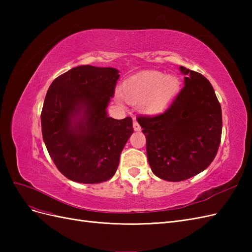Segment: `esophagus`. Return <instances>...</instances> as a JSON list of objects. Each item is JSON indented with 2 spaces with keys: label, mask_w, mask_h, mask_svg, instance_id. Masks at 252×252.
<instances>
[{
  "label": "esophagus",
  "mask_w": 252,
  "mask_h": 252,
  "mask_svg": "<svg viewBox=\"0 0 252 252\" xmlns=\"http://www.w3.org/2000/svg\"><path fill=\"white\" fill-rule=\"evenodd\" d=\"M133 129H134V131H140L141 130V126L139 125V123L136 121H133Z\"/></svg>",
  "instance_id": "34e87169"
}]
</instances>
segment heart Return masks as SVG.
Listing matches in <instances>:
<instances>
[{"label":"heart","mask_w":252,"mask_h":252,"mask_svg":"<svg viewBox=\"0 0 252 252\" xmlns=\"http://www.w3.org/2000/svg\"><path fill=\"white\" fill-rule=\"evenodd\" d=\"M180 89V80L173 74L144 70L122 82L119 94L123 100L139 103L140 110L149 116L161 113ZM118 96V101H121Z\"/></svg>","instance_id":"heart-1"}]
</instances>
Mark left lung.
Segmentation results:
<instances>
[{
	"mask_svg": "<svg viewBox=\"0 0 252 252\" xmlns=\"http://www.w3.org/2000/svg\"><path fill=\"white\" fill-rule=\"evenodd\" d=\"M184 87L165 112L140 117L150 168L158 178L180 182L204 171L216 158L222 109L210 82L180 66Z\"/></svg>",
	"mask_w": 252,
	"mask_h": 252,
	"instance_id": "1",
	"label": "left lung"
}]
</instances>
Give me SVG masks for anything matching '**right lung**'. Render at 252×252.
I'll return each mask as SVG.
<instances>
[{
    "instance_id": "1",
    "label": "right lung",
    "mask_w": 252,
    "mask_h": 252,
    "mask_svg": "<svg viewBox=\"0 0 252 252\" xmlns=\"http://www.w3.org/2000/svg\"><path fill=\"white\" fill-rule=\"evenodd\" d=\"M112 67L82 65L51 83L41 113L43 140L60 172L83 184L111 179L133 132L131 118L108 117L120 78Z\"/></svg>"
}]
</instances>
